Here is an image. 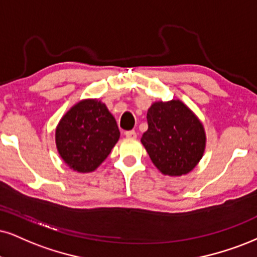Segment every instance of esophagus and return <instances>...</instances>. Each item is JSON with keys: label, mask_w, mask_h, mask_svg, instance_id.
I'll use <instances>...</instances> for the list:
<instances>
[{"label": "esophagus", "mask_w": 257, "mask_h": 257, "mask_svg": "<svg viewBox=\"0 0 257 257\" xmlns=\"http://www.w3.org/2000/svg\"><path fill=\"white\" fill-rule=\"evenodd\" d=\"M125 136H126V138L134 139V138L137 137V134H136V131H134V130H131V131H126Z\"/></svg>", "instance_id": "34e87169"}]
</instances>
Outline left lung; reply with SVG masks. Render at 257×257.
I'll use <instances>...</instances> for the list:
<instances>
[{
  "label": "left lung",
  "instance_id": "1",
  "mask_svg": "<svg viewBox=\"0 0 257 257\" xmlns=\"http://www.w3.org/2000/svg\"><path fill=\"white\" fill-rule=\"evenodd\" d=\"M148 131L141 142L164 175L192 172L204 156L206 132L201 120L181 100L155 101L148 109Z\"/></svg>",
  "mask_w": 257,
  "mask_h": 257
}]
</instances>
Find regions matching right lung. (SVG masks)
<instances>
[{
  "instance_id": "add662e5",
  "label": "right lung",
  "mask_w": 257,
  "mask_h": 257,
  "mask_svg": "<svg viewBox=\"0 0 257 257\" xmlns=\"http://www.w3.org/2000/svg\"><path fill=\"white\" fill-rule=\"evenodd\" d=\"M115 119L99 99H83L68 109L56 127V147L63 162L77 173L100 167L119 141Z\"/></svg>"
}]
</instances>
